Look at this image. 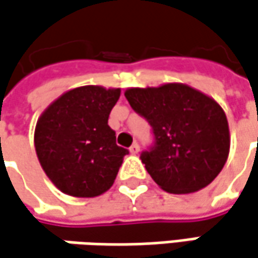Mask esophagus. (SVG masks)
Returning a JSON list of instances; mask_svg holds the SVG:
<instances>
[{"instance_id":"1","label":"esophagus","mask_w":258,"mask_h":258,"mask_svg":"<svg viewBox=\"0 0 258 258\" xmlns=\"http://www.w3.org/2000/svg\"><path fill=\"white\" fill-rule=\"evenodd\" d=\"M130 152H131L133 155H137V153L140 152V144L139 143L131 144V147H130Z\"/></svg>"}]
</instances>
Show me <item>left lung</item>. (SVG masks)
<instances>
[{
  "label": "left lung",
  "mask_w": 258,
  "mask_h": 258,
  "mask_svg": "<svg viewBox=\"0 0 258 258\" xmlns=\"http://www.w3.org/2000/svg\"><path fill=\"white\" fill-rule=\"evenodd\" d=\"M124 95L152 127L153 143L140 159L160 188L172 194L194 192L219 175L231 143L219 103L181 83L134 87Z\"/></svg>",
  "instance_id": "1"
}]
</instances>
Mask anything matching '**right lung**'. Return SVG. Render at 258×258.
<instances>
[{
    "label": "right lung",
    "instance_id": "right-lung-1",
    "mask_svg": "<svg viewBox=\"0 0 258 258\" xmlns=\"http://www.w3.org/2000/svg\"><path fill=\"white\" fill-rule=\"evenodd\" d=\"M119 95V89L77 87L40 115L35 130L36 155L45 174L62 192L96 197L112 187L128 155L108 125Z\"/></svg>",
    "mask_w": 258,
    "mask_h": 258
}]
</instances>
